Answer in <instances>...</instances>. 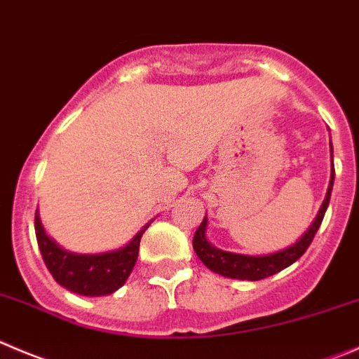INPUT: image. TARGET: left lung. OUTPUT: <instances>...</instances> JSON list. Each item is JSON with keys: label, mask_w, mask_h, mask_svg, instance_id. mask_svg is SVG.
<instances>
[{"label": "left lung", "mask_w": 359, "mask_h": 359, "mask_svg": "<svg viewBox=\"0 0 359 359\" xmlns=\"http://www.w3.org/2000/svg\"><path fill=\"white\" fill-rule=\"evenodd\" d=\"M332 161H333V149H332ZM333 179H335V170H332V179H330L328 191H326L325 201H323L321 208H319L318 215H316L314 222L311 228L305 231V235L293 243L287 249L279 250V252L266 254V256H245V254H235V252H226V250L217 249L212 245L205 236L207 231V217H203V222L200 228L196 229L193 238V249L198 254L203 264L210 268L212 272L219 273L222 277H229V279H240V280H261L264 277H270L273 273L280 272L294 261L300 259L309 249V245L314 240L316 233H318L319 226H321L325 212L328 208L330 196H332L333 189Z\"/></svg>", "instance_id": "8db88e82"}]
</instances>
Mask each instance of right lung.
Returning <instances> with one entry per match:
<instances>
[{"label":"right lung","mask_w":359,"mask_h":359,"mask_svg":"<svg viewBox=\"0 0 359 359\" xmlns=\"http://www.w3.org/2000/svg\"><path fill=\"white\" fill-rule=\"evenodd\" d=\"M149 224H145L128 245L112 250V252L73 254L61 249L54 240L48 238L41 226L38 210L34 215L36 242L48 272L52 273L55 283L61 284L72 293L83 294V297L112 294L126 283L135 263H137L140 238Z\"/></svg>","instance_id":"right-lung-1"}]
</instances>
